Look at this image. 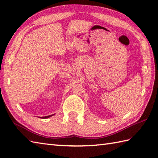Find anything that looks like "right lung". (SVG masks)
<instances>
[{"instance_id":"1","label":"right lung","mask_w":158,"mask_h":158,"mask_svg":"<svg viewBox=\"0 0 158 158\" xmlns=\"http://www.w3.org/2000/svg\"><path fill=\"white\" fill-rule=\"evenodd\" d=\"M52 115H48V116H45V117H41V118H43V119H46V118H49V117H52Z\"/></svg>"}]
</instances>
